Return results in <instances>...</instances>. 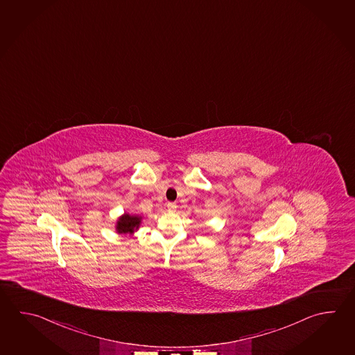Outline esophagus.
Listing matches in <instances>:
<instances>
[{
	"instance_id": "obj_1",
	"label": "esophagus",
	"mask_w": 355,
	"mask_h": 355,
	"mask_svg": "<svg viewBox=\"0 0 355 355\" xmlns=\"http://www.w3.org/2000/svg\"><path fill=\"white\" fill-rule=\"evenodd\" d=\"M166 207H168V210L172 211V212H173V211H175V209H177V205H175L174 202H168Z\"/></svg>"
}]
</instances>
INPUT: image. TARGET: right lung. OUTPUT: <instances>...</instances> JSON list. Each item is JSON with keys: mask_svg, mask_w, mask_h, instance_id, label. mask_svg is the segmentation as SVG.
Segmentation results:
<instances>
[{"mask_svg": "<svg viewBox=\"0 0 355 355\" xmlns=\"http://www.w3.org/2000/svg\"><path fill=\"white\" fill-rule=\"evenodd\" d=\"M140 223H141V217L139 215L123 214L116 223V232L119 234H132L138 230Z\"/></svg>", "mask_w": 355, "mask_h": 355, "instance_id": "right-lung-1", "label": "right lung"}]
</instances>
